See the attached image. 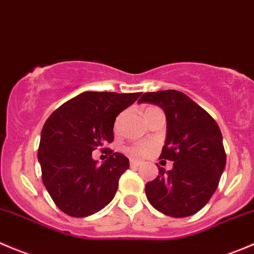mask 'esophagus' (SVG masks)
<instances>
[{"mask_svg": "<svg viewBox=\"0 0 254 254\" xmlns=\"http://www.w3.org/2000/svg\"><path fill=\"white\" fill-rule=\"evenodd\" d=\"M141 165V162L140 161H136V160H130V166L131 167H137Z\"/></svg>", "mask_w": 254, "mask_h": 254, "instance_id": "1", "label": "esophagus"}]
</instances>
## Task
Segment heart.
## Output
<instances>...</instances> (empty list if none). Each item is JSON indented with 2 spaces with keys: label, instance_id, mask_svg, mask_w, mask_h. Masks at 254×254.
Masks as SVG:
<instances>
[{
  "label": "heart",
  "instance_id": "b5f03b06",
  "mask_svg": "<svg viewBox=\"0 0 254 254\" xmlns=\"http://www.w3.org/2000/svg\"><path fill=\"white\" fill-rule=\"evenodd\" d=\"M152 108H154V107L147 108V109L145 110V113H146L147 110L152 109ZM120 119H122V117H119L117 119V124H115V127H118V125H119ZM150 150H151V145H150V144H137V145H134V146L127 147V151L129 152L131 156H145V155L149 154Z\"/></svg>",
  "mask_w": 254,
  "mask_h": 254
}]
</instances>
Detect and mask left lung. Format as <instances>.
Returning a JSON list of instances; mask_svg holds the SVG:
<instances>
[{"label":"left lung","instance_id":"1","mask_svg":"<svg viewBox=\"0 0 254 254\" xmlns=\"http://www.w3.org/2000/svg\"><path fill=\"white\" fill-rule=\"evenodd\" d=\"M137 103H150L166 115V140L160 159L174 161L171 170L159 166V176L145 186L154 208L171 217H187L210 201L226 166L222 134L212 117L177 90L144 93Z\"/></svg>","mask_w":254,"mask_h":254}]
</instances>
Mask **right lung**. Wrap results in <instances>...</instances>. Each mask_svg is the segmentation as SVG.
Returning a JSON list of instances; mask_svg holds the SVG:
<instances>
[{"label":"right lung","mask_w":254,"mask_h":254,"mask_svg":"<svg viewBox=\"0 0 254 254\" xmlns=\"http://www.w3.org/2000/svg\"><path fill=\"white\" fill-rule=\"evenodd\" d=\"M141 93L85 92L68 100L44 123L38 147L42 181L57 207L72 217H87L114 198L129 160L120 152L102 165L94 150L114 140L118 115Z\"/></svg>","instance_id":"right-lung-1"}]
</instances>
